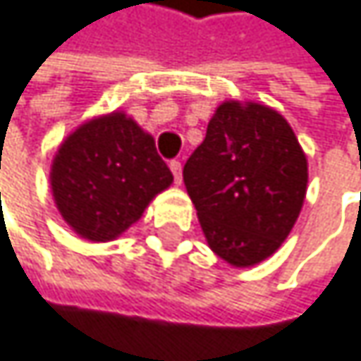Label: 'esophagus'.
Returning <instances> with one entry per match:
<instances>
[{
    "mask_svg": "<svg viewBox=\"0 0 361 361\" xmlns=\"http://www.w3.org/2000/svg\"><path fill=\"white\" fill-rule=\"evenodd\" d=\"M169 166H171V173L175 177V184H182V162H179V160H171Z\"/></svg>",
    "mask_w": 361,
    "mask_h": 361,
    "instance_id": "esophagus-1",
    "label": "esophagus"
}]
</instances>
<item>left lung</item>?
Returning <instances> with one entry per match:
<instances>
[{"label":"left lung","mask_w":361,"mask_h":361,"mask_svg":"<svg viewBox=\"0 0 361 361\" xmlns=\"http://www.w3.org/2000/svg\"><path fill=\"white\" fill-rule=\"evenodd\" d=\"M309 182L307 156L288 120L260 103L224 101L184 164L205 239L233 267L273 256L294 228Z\"/></svg>","instance_id":"8db88e82"}]
</instances>
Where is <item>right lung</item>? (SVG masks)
Wrapping results in <instances>:
<instances>
[{"label":"right lung","instance_id":"1","mask_svg":"<svg viewBox=\"0 0 361 361\" xmlns=\"http://www.w3.org/2000/svg\"><path fill=\"white\" fill-rule=\"evenodd\" d=\"M173 175L124 111L80 124L56 149L50 188L59 214L86 241H114L133 226Z\"/></svg>","mask_w":361,"mask_h":361}]
</instances>
